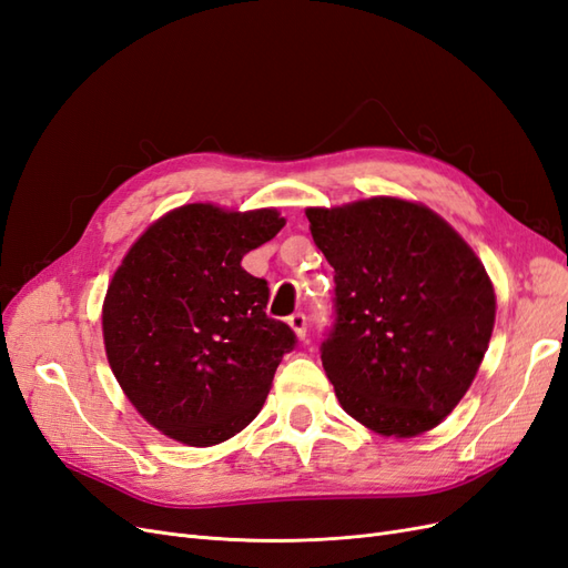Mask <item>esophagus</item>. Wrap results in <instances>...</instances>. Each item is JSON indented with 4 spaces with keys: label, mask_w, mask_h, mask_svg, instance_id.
I'll use <instances>...</instances> for the list:
<instances>
[{
    "label": "esophagus",
    "mask_w": 568,
    "mask_h": 568,
    "mask_svg": "<svg viewBox=\"0 0 568 568\" xmlns=\"http://www.w3.org/2000/svg\"><path fill=\"white\" fill-rule=\"evenodd\" d=\"M286 322H288L291 329L296 332V336L303 341V338H305V332H307V317H305L303 313H294Z\"/></svg>",
    "instance_id": "34e87169"
}]
</instances>
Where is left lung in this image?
<instances>
[{"label": "left lung", "mask_w": 568, "mask_h": 568, "mask_svg": "<svg viewBox=\"0 0 568 568\" xmlns=\"http://www.w3.org/2000/svg\"><path fill=\"white\" fill-rule=\"evenodd\" d=\"M305 215L334 267V324L320 351L341 407L382 436L438 426L490 343L484 263L422 203L374 196Z\"/></svg>", "instance_id": "left-lung-1"}]
</instances>
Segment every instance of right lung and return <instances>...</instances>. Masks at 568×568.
I'll return each instance as SVG.
<instances>
[{
    "instance_id": "1",
    "label": "right lung",
    "mask_w": 568,
    "mask_h": 568,
    "mask_svg": "<svg viewBox=\"0 0 568 568\" xmlns=\"http://www.w3.org/2000/svg\"><path fill=\"white\" fill-rule=\"evenodd\" d=\"M284 225L274 209L189 203L153 222L115 270L101 311L109 365L165 436L209 448L261 412L296 334L267 317V282L242 257Z\"/></svg>"
}]
</instances>
